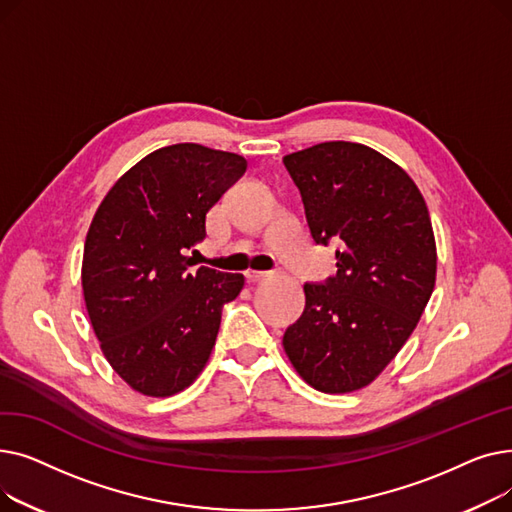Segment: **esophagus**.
I'll return each instance as SVG.
<instances>
[{"label": "esophagus", "mask_w": 512, "mask_h": 512, "mask_svg": "<svg viewBox=\"0 0 512 512\" xmlns=\"http://www.w3.org/2000/svg\"><path fill=\"white\" fill-rule=\"evenodd\" d=\"M245 276H247V280H249V282H259L261 278L270 276V272H257V270H249Z\"/></svg>", "instance_id": "1"}]
</instances>
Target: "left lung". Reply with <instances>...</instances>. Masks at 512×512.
<instances>
[{"label": "left lung", "instance_id": "1", "mask_svg": "<svg viewBox=\"0 0 512 512\" xmlns=\"http://www.w3.org/2000/svg\"><path fill=\"white\" fill-rule=\"evenodd\" d=\"M284 166L315 245H338L336 274L305 284L284 351L315 390L353 392L396 357L432 297V220L409 174L365 145L319 143Z\"/></svg>", "mask_w": 512, "mask_h": 512}]
</instances>
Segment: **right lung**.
I'll return each mask as SVG.
<instances>
[{
    "label": "right lung",
    "mask_w": 512,
    "mask_h": 512,
    "mask_svg": "<svg viewBox=\"0 0 512 512\" xmlns=\"http://www.w3.org/2000/svg\"><path fill=\"white\" fill-rule=\"evenodd\" d=\"M247 159L197 143L161 147L130 168L91 222L83 292L101 351L147 396H172L205 367L222 309L245 284L186 257L207 236V211Z\"/></svg>",
    "instance_id": "add662e5"
}]
</instances>
